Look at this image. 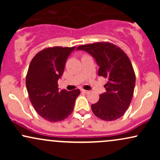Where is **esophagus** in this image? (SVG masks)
Segmentation results:
<instances>
[{
    "mask_svg": "<svg viewBox=\"0 0 160 160\" xmlns=\"http://www.w3.org/2000/svg\"><path fill=\"white\" fill-rule=\"evenodd\" d=\"M82 92H83V93H88L89 92V91L88 90H86V89H82Z\"/></svg>",
    "mask_w": 160,
    "mask_h": 160,
    "instance_id": "esophagus-1",
    "label": "esophagus"
}]
</instances>
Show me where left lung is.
Masks as SVG:
<instances>
[{"label":"left lung","mask_w":160,"mask_h":160,"mask_svg":"<svg viewBox=\"0 0 160 160\" xmlns=\"http://www.w3.org/2000/svg\"><path fill=\"white\" fill-rule=\"evenodd\" d=\"M77 49L89 52L99 66L98 76L108 80L105 92L91 105L93 113L105 121L120 118L131 103L135 86V71L127 55L109 42L81 45Z\"/></svg>","instance_id":"1"}]
</instances>
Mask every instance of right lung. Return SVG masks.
Segmentation results:
<instances>
[{"instance_id": "obj_1", "label": "right lung", "mask_w": 160, "mask_h": 160, "mask_svg": "<svg viewBox=\"0 0 160 160\" xmlns=\"http://www.w3.org/2000/svg\"><path fill=\"white\" fill-rule=\"evenodd\" d=\"M75 47L46 48L32 58L25 79L29 98L37 113L49 122L67 118L74 111L80 89L59 90L58 80L63 74L68 57Z\"/></svg>"}]
</instances>
